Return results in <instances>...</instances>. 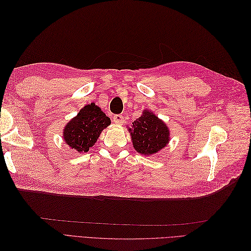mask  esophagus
Instances as JSON below:
<instances>
[{
    "label": "esophagus",
    "instance_id": "34e87169",
    "mask_svg": "<svg viewBox=\"0 0 251 251\" xmlns=\"http://www.w3.org/2000/svg\"><path fill=\"white\" fill-rule=\"evenodd\" d=\"M113 121L114 124L117 125V126H121L125 123V118L123 115H115L113 117Z\"/></svg>",
    "mask_w": 251,
    "mask_h": 251
}]
</instances>
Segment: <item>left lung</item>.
I'll return each mask as SVG.
<instances>
[{
	"instance_id": "obj_1",
	"label": "left lung",
	"mask_w": 251,
	"mask_h": 251,
	"mask_svg": "<svg viewBox=\"0 0 251 251\" xmlns=\"http://www.w3.org/2000/svg\"><path fill=\"white\" fill-rule=\"evenodd\" d=\"M133 147L137 153L151 156L163 150L171 140L170 127L153 111L144 109L141 116L127 126Z\"/></svg>"
}]
</instances>
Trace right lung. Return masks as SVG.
<instances>
[{
    "label": "right lung",
    "instance_id": "right-lung-1",
    "mask_svg": "<svg viewBox=\"0 0 251 251\" xmlns=\"http://www.w3.org/2000/svg\"><path fill=\"white\" fill-rule=\"evenodd\" d=\"M111 125V119L94 102L86 104L64 127L63 138L70 149L87 153L100 138L102 130Z\"/></svg>",
    "mask_w": 251,
    "mask_h": 251
}]
</instances>
